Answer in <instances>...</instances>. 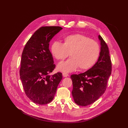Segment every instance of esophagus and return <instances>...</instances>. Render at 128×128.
Listing matches in <instances>:
<instances>
[{
	"label": "esophagus",
	"mask_w": 128,
	"mask_h": 128,
	"mask_svg": "<svg viewBox=\"0 0 128 128\" xmlns=\"http://www.w3.org/2000/svg\"><path fill=\"white\" fill-rule=\"evenodd\" d=\"M62 76H63L64 77H67L69 76V74H67L66 72H63L62 73Z\"/></svg>",
	"instance_id": "obj_1"
}]
</instances>
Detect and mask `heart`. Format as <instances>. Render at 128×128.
<instances>
[{"label": "heart", "mask_w": 128, "mask_h": 128, "mask_svg": "<svg viewBox=\"0 0 128 128\" xmlns=\"http://www.w3.org/2000/svg\"><path fill=\"white\" fill-rule=\"evenodd\" d=\"M52 54L58 60H64L69 56L71 58L60 62L58 68L62 72H70L78 67L88 70L96 62L100 53V46L96 41L80 34H69L64 42H54L51 45Z\"/></svg>", "instance_id": "obj_1"}]
</instances>
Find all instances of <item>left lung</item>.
<instances>
[{
	"label": "left lung",
	"instance_id": "obj_1",
	"mask_svg": "<svg viewBox=\"0 0 128 128\" xmlns=\"http://www.w3.org/2000/svg\"><path fill=\"white\" fill-rule=\"evenodd\" d=\"M100 52L97 62L91 69L79 74L72 75V95L74 102L81 106L94 103L104 93L112 72V62L107 43L99 35Z\"/></svg>",
	"mask_w": 128,
	"mask_h": 128
}]
</instances>
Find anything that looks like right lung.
<instances>
[{
    "label": "right lung",
    "mask_w": 128,
    "mask_h": 128,
    "mask_svg": "<svg viewBox=\"0 0 128 128\" xmlns=\"http://www.w3.org/2000/svg\"><path fill=\"white\" fill-rule=\"evenodd\" d=\"M62 29L60 26L41 27L31 37L24 48L20 78L26 96L36 104L50 102L62 78L60 72L52 76L49 75L56 68L49 43Z\"/></svg>",
    "instance_id": "right-lung-1"
}]
</instances>
